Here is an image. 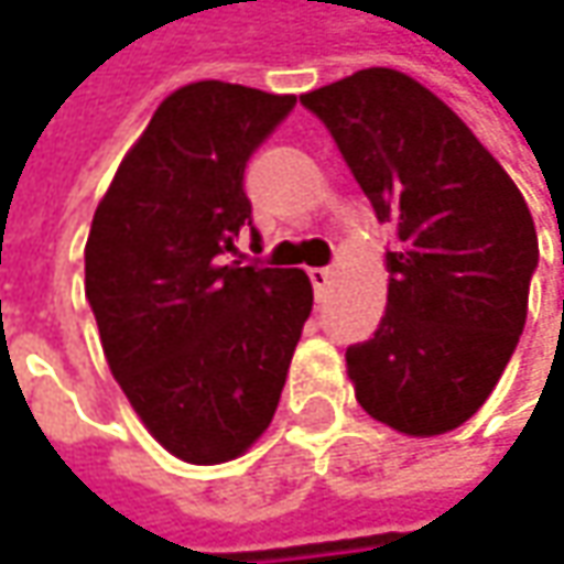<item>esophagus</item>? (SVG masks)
<instances>
[{"label":"esophagus","instance_id":"obj_1","mask_svg":"<svg viewBox=\"0 0 564 564\" xmlns=\"http://www.w3.org/2000/svg\"><path fill=\"white\" fill-rule=\"evenodd\" d=\"M307 275H311V282H314L316 294L323 297V294H326V289H329V279H333V272L326 270V267H311V270H307Z\"/></svg>","mask_w":564,"mask_h":564}]
</instances>
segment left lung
Segmentation results:
<instances>
[{
    "mask_svg": "<svg viewBox=\"0 0 564 564\" xmlns=\"http://www.w3.org/2000/svg\"><path fill=\"white\" fill-rule=\"evenodd\" d=\"M333 134L379 223L389 297L348 345L360 408L408 436H440L489 399L528 319L536 228L509 172L443 99L392 68L301 97Z\"/></svg>",
    "mask_w": 564,
    "mask_h": 564,
    "instance_id": "1",
    "label": "left lung"
}]
</instances>
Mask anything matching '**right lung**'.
Instances as JSON below:
<instances>
[{"mask_svg":"<svg viewBox=\"0 0 564 564\" xmlns=\"http://www.w3.org/2000/svg\"><path fill=\"white\" fill-rule=\"evenodd\" d=\"M294 97L197 80L160 102L94 213L84 289L112 377L191 465L270 426L314 307L304 270L228 260L253 228L245 169Z\"/></svg>","mask_w":564,"mask_h":564,"instance_id":"right-lung-1","label":"right lung"}]
</instances>
